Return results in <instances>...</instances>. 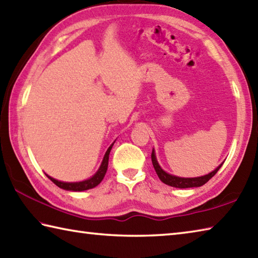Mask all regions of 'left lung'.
<instances>
[{
  "label": "left lung",
  "instance_id": "1",
  "mask_svg": "<svg viewBox=\"0 0 258 258\" xmlns=\"http://www.w3.org/2000/svg\"><path fill=\"white\" fill-rule=\"evenodd\" d=\"M152 162L154 165L155 171H156L158 177L160 181L163 183L167 184L169 186L173 187H178V188H187V187H198V186H202L203 184H206L209 179L213 177L216 175V173L219 171V168L222 166V164H220L215 171H212L211 173H209L205 176H200V177H178V176H174L172 174H168L164 171V169L159 166V164L156 159V156H155V152L153 149L152 153Z\"/></svg>",
  "mask_w": 258,
  "mask_h": 258
}]
</instances>
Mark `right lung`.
<instances>
[{"label":"right lung","mask_w":258,"mask_h":258,"mask_svg":"<svg viewBox=\"0 0 258 258\" xmlns=\"http://www.w3.org/2000/svg\"><path fill=\"white\" fill-rule=\"evenodd\" d=\"M114 144V143H113ZM113 144L110 146L106 150V153L103 157V160H102L101 163V166L98 169V172H96L93 176L90 177L89 179H85V181H82V182H74V183H69V182H61V181H57V179L52 178L49 175H47V177L50 179L52 183H55L58 187H60L62 189H66V191H74V192H81V191H85V189H90V188H93L96 185H99V184L102 182V179H103L104 175L106 173V169H108V164H109V155L111 149H112V146Z\"/></svg>","instance_id":"obj_1"}]
</instances>
